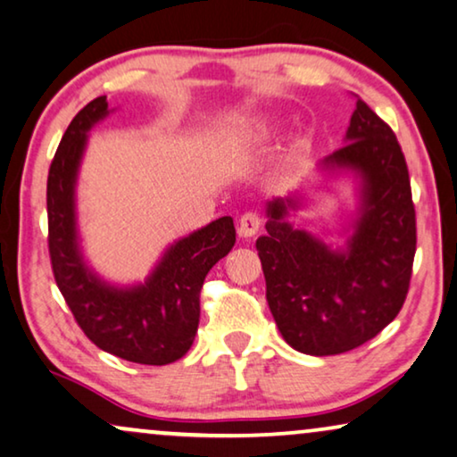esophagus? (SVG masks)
Masks as SVG:
<instances>
[{
	"mask_svg": "<svg viewBox=\"0 0 457 457\" xmlns=\"http://www.w3.org/2000/svg\"><path fill=\"white\" fill-rule=\"evenodd\" d=\"M259 228H261V217L257 212L248 211L238 219V234L242 238H253V236L259 232Z\"/></svg>",
	"mask_w": 457,
	"mask_h": 457,
	"instance_id": "esophagus-1",
	"label": "esophagus"
}]
</instances>
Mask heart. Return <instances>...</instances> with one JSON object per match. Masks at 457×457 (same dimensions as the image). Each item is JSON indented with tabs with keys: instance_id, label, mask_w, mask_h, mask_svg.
Masks as SVG:
<instances>
[{
	"instance_id": "heart-1",
	"label": "heart",
	"mask_w": 457,
	"mask_h": 457,
	"mask_svg": "<svg viewBox=\"0 0 457 457\" xmlns=\"http://www.w3.org/2000/svg\"><path fill=\"white\" fill-rule=\"evenodd\" d=\"M270 133H271V129H270V127H267V125H257V127H253L251 137L257 139V142H261V139L270 137Z\"/></svg>"
}]
</instances>
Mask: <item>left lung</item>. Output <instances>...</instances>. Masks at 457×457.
<instances>
[{
	"label": "left lung",
	"mask_w": 457,
	"mask_h": 457,
	"mask_svg": "<svg viewBox=\"0 0 457 457\" xmlns=\"http://www.w3.org/2000/svg\"><path fill=\"white\" fill-rule=\"evenodd\" d=\"M346 144L320 162L360 179V215L346 248H332L288 221L299 192L267 203L257 240L267 303L292 349L338 355L397 318L416 254V211L405 156L391 127L357 97Z\"/></svg>",
	"instance_id": "left-lung-1"
}]
</instances>
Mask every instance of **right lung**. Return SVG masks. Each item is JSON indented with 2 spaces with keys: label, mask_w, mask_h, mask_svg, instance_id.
<instances>
[{
  "label": "right lung",
  "mask_w": 457,
  "mask_h": 457,
  "mask_svg": "<svg viewBox=\"0 0 457 457\" xmlns=\"http://www.w3.org/2000/svg\"><path fill=\"white\" fill-rule=\"evenodd\" d=\"M108 114L106 96L77 112L47 175V246L66 305L91 343L120 360L167 366L194 343L206 273L232 251V217H221L167 248L144 284L119 288L85 265L79 251L75 184L87 131Z\"/></svg>",
  "instance_id": "right-lung-1"
}]
</instances>
